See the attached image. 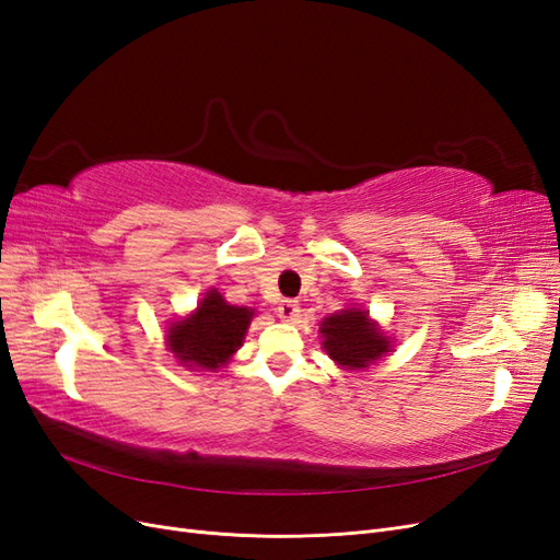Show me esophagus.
I'll return each instance as SVG.
<instances>
[{"mask_svg":"<svg viewBox=\"0 0 560 560\" xmlns=\"http://www.w3.org/2000/svg\"><path fill=\"white\" fill-rule=\"evenodd\" d=\"M276 311H278V317H280L282 322H296V317H299V313H301L299 303H296V301H292V299L280 301Z\"/></svg>","mask_w":560,"mask_h":560,"instance_id":"1","label":"esophagus"}]
</instances>
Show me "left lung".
Here are the masks:
<instances>
[{"label": "left lung", "mask_w": 560, "mask_h": 560, "mask_svg": "<svg viewBox=\"0 0 560 560\" xmlns=\"http://www.w3.org/2000/svg\"><path fill=\"white\" fill-rule=\"evenodd\" d=\"M322 348L329 358L350 371L376 364L393 350V341L381 331L374 319L362 308H346L322 319Z\"/></svg>", "instance_id": "obj_1"}]
</instances>
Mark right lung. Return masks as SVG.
<instances>
[{"label":"right lung","instance_id":"1","mask_svg":"<svg viewBox=\"0 0 560 560\" xmlns=\"http://www.w3.org/2000/svg\"><path fill=\"white\" fill-rule=\"evenodd\" d=\"M252 315V308L231 306L217 290H210L191 315L167 327V348L182 366L217 371L243 346Z\"/></svg>","mask_w":560,"mask_h":560}]
</instances>
